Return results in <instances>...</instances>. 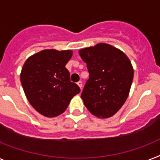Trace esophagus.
Listing matches in <instances>:
<instances>
[{
	"label": "esophagus",
	"instance_id": "34e87169",
	"mask_svg": "<svg viewBox=\"0 0 160 160\" xmlns=\"http://www.w3.org/2000/svg\"><path fill=\"white\" fill-rule=\"evenodd\" d=\"M77 84H78V86L80 87V90H81V88H82V82H81V81H79V82L77 83Z\"/></svg>",
	"mask_w": 160,
	"mask_h": 160
}]
</instances>
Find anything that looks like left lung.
<instances>
[{"label": "left lung", "mask_w": 160, "mask_h": 160, "mask_svg": "<svg viewBox=\"0 0 160 160\" xmlns=\"http://www.w3.org/2000/svg\"><path fill=\"white\" fill-rule=\"evenodd\" d=\"M87 63L89 78L81 93L84 106L101 119L113 116L124 104L133 79V68L127 55L106 43L79 50Z\"/></svg>", "instance_id": "left-lung-1"}]
</instances>
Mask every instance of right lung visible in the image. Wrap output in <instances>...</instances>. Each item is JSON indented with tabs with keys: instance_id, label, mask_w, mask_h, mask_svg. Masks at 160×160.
I'll return each instance as SVG.
<instances>
[{
	"instance_id": "1",
	"label": "right lung",
	"mask_w": 160,
	"mask_h": 160,
	"mask_svg": "<svg viewBox=\"0 0 160 160\" xmlns=\"http://www.w3.org/2000/svg\"><path fill=\"white\" fill-rule=\"evenodd\" d=\"M72 57V50L44 49L30 56L22 66L20 80L25 95L32 107L45 117L63 113L80 92L65 68Z\"/></svg>"
}]
</instances>
